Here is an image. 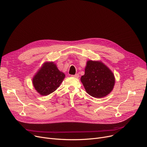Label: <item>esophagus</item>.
Returning a JSON list of instances; mask_svg holds the SVG:
<instances>
[{"label": "esophagus", "mask_w": 147, "mask_h": 147, "mask_svg": "<svg viewBox=\"0 0 147 147\" xmlns=\"http://www.w3.org/2000/svg\"><path fill=\"white\" fill-rule=\"evenodd\" d=\"M72 77H74V78H78L79 77V74H75V75H72Z\"/></svg>", "instance_id": "esophagus-1"}]
</instances>
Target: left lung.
Masks as SVG:
<instances>
[{
  "label": "left lung",
  "instance_id": "obj_1",
  "mask_svg": "<svg viewBox=\"0 0 147 147\" xmlns=\"http://www.w3.org/2000/svg\"><path fill=\"white\" fill-rule=\"evenodd\" d=\"M86 92L96 98L109 94L115 84V78L110 69L101 61H87L85 75L81 76Z\"/></svg>",
  "mask_w": 147,
  "mask_h": 147
}]
</instances>
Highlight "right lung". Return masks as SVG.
<instances>
[{"label":"right lung","instance_id":"obj_1","mask_svg":"<svg viewBox=\"0 0 147 147\" xmlns=\"http://www.w3.org/2000/svg\"><path fill=\"white\" fill-rule=\"evenodd\" d=\"M65 77L53 62H46L32 78V84L39 94L47 96L57 90Z\"/></svg>","mask_w":147,"mask_h":147}]
</instances>
